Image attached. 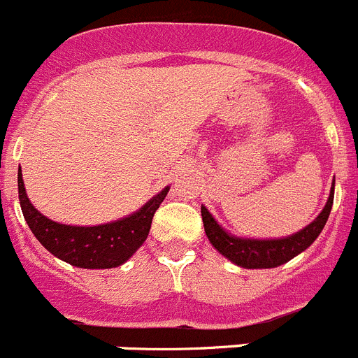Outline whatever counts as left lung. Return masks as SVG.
Returning <instances> with one entry per match:
<instances>
[{
    "mask_svg": "<svg viewBox=\"0 0 358 358\" xmlns=\"http://www.w3.org/2000/svg\"><path fill=\"white\" fill-rule=\"evenodd\" d=\"M331 203H334V185H331L330 198H328L323 212L314 219V223H310L307 228L291 235V237H285V239H239V237L228 235L223 228L219 227L205 207H201V217L208 241L221 255H224L237 266L246 267V269H266V267H276L280 264L289 262L317 239V235L321 234L328 221Z\"/></svg>",
    "mask_w": 358,
    "mask_h": 358,
    "instance_id": "1",
    "label": "left lung"
}]
</instances>
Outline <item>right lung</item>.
Instances as JSON below:
<instances>
[{
	"label": "right lung",
	"instance_id": "obj_1",
	"mask_svg": "<svg viewBox=\"0 0 358 358\" xmlns=\"http://www.w3.org/2000/svg\"><path fill=\"white\" fill-rule=\"evenodd\" d=\"M17 187L22 215L38 243L64 262L85 269H108L127 262L146 241L151 219L169 192V187H166L139 212L121 221L99 227H67L44 217L34 208L24 191L21 167L17 173Z\"/></svg>",
	"mask_w": 358,
	"mask_h": 358
}]
</instances>
